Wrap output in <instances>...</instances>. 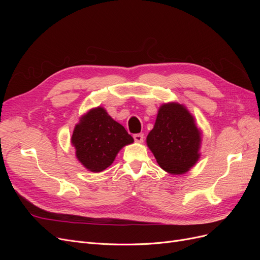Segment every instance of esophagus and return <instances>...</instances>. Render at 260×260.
Listing matches in <instances>:
<instances>
[{
    "label": "esophagus",
    "mask_w": 260,
    "mask_h": 260,
    "mask_svg": "<svg viewBox=\"0 0 260 260\" xmlns=\"http://www.w3.org/2000/svg\"><path fill=\"white\" fill-rule=\"evenodd\" d=\"M133 139H135L136 142L142 143L143 140H144V135H143V133H137V135L133 136Z\"/></svg>",
    "instance_id": "1"
}]
</instances>
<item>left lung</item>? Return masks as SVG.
I'll return each mask as SVG.
<instances>
[{"instance_id": "obj_1", "label": "left lung", "mask_w": 260, "mask_h": 260, "mask_svg": "<svg viewBox=\"0 0 260 260\" xmlns=\"http://www.w3.org/2000/svg\"><path fill=\"white\" fill-rule=\"evenodd\" d=\"M201 131L185 106L167 103L159 107L146 143L159 166L171 175H182L200 158Z\"/></svg>"}]
</instances>
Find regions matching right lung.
<instances>
[{"label": "right lung", "instance_id": "add662e5", "mask_svg": "<svg viewBox=\"0 0 260 260\" xmlns=\"http://www.w3.org/2000/svg\"><path fill=\"white\" fill-rule=\"evenodd\" d=\"M133 142V138L115 121L103 107L92 108L76 124L72 143L76 156L92 172L111 166L120 149Z\"/></svg>", "mask_w": 260, "mask_h": 260}]
</instances>
